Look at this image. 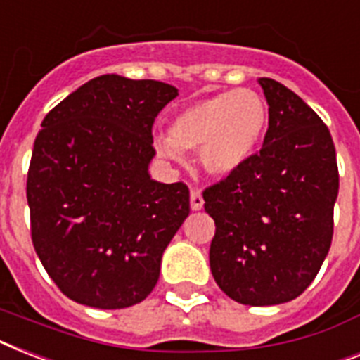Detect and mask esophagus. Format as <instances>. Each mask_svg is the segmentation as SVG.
I'll return each mask as SVG.
<instances>
[{"mask_svg": "<svg viewBox=\"0 0 360 360\" xmlns=\"http://www.w3.org/2000/svg\"><path fill=\"white\" fill-rule=\"evenodd\" d=\"M190 207H192V210L203 209V198H201L200 190H192L190 192Z\"/></svg>", "mask_w": 360, "mask_h": 360, "instance_id": "1", "label": "esophagus"}]
</instances>
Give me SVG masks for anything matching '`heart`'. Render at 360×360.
<instances>
[{
	"label": "heart",
	"mask_w": 360,
	"mask_h": 360,
	"mask_svg": "<svg viewBox=\"0 0 360 360\" xmlns=\"http://www.w3.org/2000/svg\"><path fill=\"white\" fill-rule=\"evenodd\" d=\"M266 127L264 99L255 90H229L179 110L172 120L170 134H157L153 142L168 159H179L181 151H198L207 174L227 177L253 157Z\"/></svg>",
	"instance_id": "heart-1"
}]
</instances>
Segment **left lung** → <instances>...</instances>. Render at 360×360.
I'll return each mask as SVG.
<instances>
[{
	"instance_id": "1",
	"label": "left lung",
	"mask_w": 360,
	"mask_h": 360,
	"mask_svg": "<svg viewBox=\"0 0 360 360\" xmlns=\"http://www.w3.org/2000/svg\"><path fill=\"white\" fill-rule=\"evenodd\" d=\"M268 131L261 151L203 192L216 226L214 281L242 305H279L316 277L333 240L338 195L331 133L285 84L261 77Z\"/></svg>"
}]
</instances>
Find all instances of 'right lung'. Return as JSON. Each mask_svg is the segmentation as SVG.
<instances>
[{"label":"right lung","instance_id":"obj_1","mask_svg":"<svg viewBox=\"0 0 360 360\" xmlns=\"http://www.w3.org/2000/svg\"><path fill=\"white\" fill-rule=\"evenodd\" d=\"M177 98L153 79L99 75L46 114L27 174L31 238L64 296L96 309L148 297L190 212L185 183H157L151 127Z\"/></svg>","mask_w":360,"mask_h":360}]
</instances>
